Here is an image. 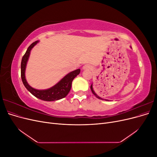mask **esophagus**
<instances>
[{
	"mask_svg": "<svg viewBox=\"0 0 157 157\" xmlns=\"http://www.w3.org/2000/svg\"><path fill=\"white\" fill-rule=\"evenodd\" d=\"M91 66L89 65H85L83 66L82 69L83 70H86V69H91Z\"/></svg>",
	"mask_w": 157,
	"mask_h": 157,
	"instance_id": "esophagus-1",
	"label": "esophagus"
}]
</instances>
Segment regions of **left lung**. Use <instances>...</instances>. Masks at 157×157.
Instances as JSON below:
<instances>
[{
  "instance_id": "obj_1",
  "label": "left lung",
  "mask_w": 157,
  "mask_h": 157,
  "mask_svg": "<svg viewBox=\"0 0 157 157\" xmlns=\"http://www.w3.org/2000/svg\"><path fill=\"white\" fill-rule=\"evenodd\" d=\"M90 89H91V91H92V92L93 93V94L95 96H96L97 98H98V99H102V100H105V101H109V99H103L102 98H101V97H99L98 95L95 92V91H94V88H93V84L92 83V84H91V86H90Z\"/></svg>"
}]
</instances>
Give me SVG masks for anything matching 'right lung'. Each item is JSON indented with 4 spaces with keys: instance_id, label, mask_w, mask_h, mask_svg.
Returning <instances> with one entry per match:
<instances>
[{
    "instance_id": "right-lung-1",
    "label": "right lung",
    "mask_w": 157,
    "mask_h": 157,
    "mask_svg": "<svg viewBox=\"0 0 157 157\" xmlns=\"http://www.w3.org/2000/svg\"><path fill=\"white\" fill-rule=\"evenodd\" d=\"M39 40H36L32 43L27 48L25 54L23 56L21 63V77L25 87L33 96L40 99L47 101L59 100L67 96L71 88V84L73 79L80 73V69H78L67 73L54 86L45 90H37L31 87L27 82L25 78V69L27 61L29 60L31 51Z\"/></svg>"
}]
</instances>
